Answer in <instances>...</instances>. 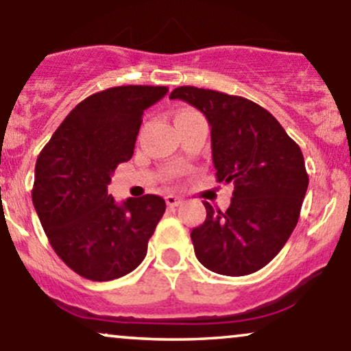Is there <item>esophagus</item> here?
Segmentation results:
<instances>
[{
	"mask_svg": "<svg viewBox=\"0 0 351 351\" xmlns=\"http://www.w3.org/2000/svg\"><path fill=\"white\" fill-rule=\"evenodd\" d=\"M165 201H167V204H168V206H178V204H180V198H178V196H175V195H168L167 196V198H165Z\"/></svg>",
	"mask_w": 351,
	"mask_h": 351,
	"instance_id": "34e87169",
	"label": "esophagus"
}]
</instances>
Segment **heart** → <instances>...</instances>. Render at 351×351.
I'll return each instance as SVG.
<instances>
[{"mask_svg":"<svg viewBox=\"0 0 351 351\" xmlns=\"http://www.w3.org/2000/svg\"><path fill=\"white\" fill-rule=\"evenodd\" d=\"M191 114H195V112L193 110H189V108H181V110H178L175 114V120H178V119H183V117H186V115H191Z\"/></svg>","mask_w":351,"mask_h":351,"instance_id":"b5f03b06","label":"heart"}]
</instances>
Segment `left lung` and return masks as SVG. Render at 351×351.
Masks as SVG:
<instances>
[{"label": "left lung", "instance_id": "8db88e82", "mask_svg": "<svg viewBox=\"0 0 351 351\" xmlns=\"http://www.w3.org/2000/svg\"><path fill=\"white\" fill-rule=\"evenodd\" d=\"M170 99L196 107L211 127L217 181L234 183L226 211L209 203L206 219L191 231L204 267L223 276H247L267 265L299 221L308 186L304 155L276 117L244 97L191 86Z\"/></svg>", "mask_w": 351, "mask_h": 351}]
</instances>
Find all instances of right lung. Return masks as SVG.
<instances>
[{
  "label": "right lung",
  "mask_w": 351,
  "mask_h": 351,
  "mask_svg": "<svg viewBox=\"0 0 351 351\" xmlns=\"http://www.w3.org/2000/svg\"><path fill=\"white\" fill-rule=\"evenodd\" d=\"M167 92L163 86L97 92L72 108L39 153L34 209L56 254L86 279H119L147 256L165 199L145 195L117 203L107 186L134 155L143 112Z\"/></svg>",
  "instance_id": "add662e5"
}]
</instances>
